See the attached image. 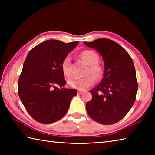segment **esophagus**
Segmentation results:
<instances>
[{"instance_id":"esophagus-1","label":"esophagus","mask_w":155,"mask_h":155,"mask_svg":"<svg viewBox=\"0 0 155 155\" xmlns=\"http://www.w3.org/2000/svg\"><path fill=\"white\" fill-rule=\"evenodd\" d=\"M82 93H83V91H77V94H81Z\"/></svg>"}]
</instances>
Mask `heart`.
Returning <instances> with one entry per match:
<instances>
[{"instance_id": "1", "label": "heart", "mask_w": 155, "mask_h": 155, "mask_svg": "<svg viewBox=\"0 0 155 155\" xmlns=\"http://www.w3.org/2000/svg\"><path fill=\"white\" fill-rule=\"evenodd\" d=\"M81 57L84 61L89 65L88 73H91L96 78H99L103 73V70L101 66L98 64V54L93 51H84L82 52ZM61 68L63 74L67 77H70L72 74L71 69V58L70 56H67L61 63ZM94 83V78L92 75H88L85 77H72L68 81V84L72 87L79 91H83L91 87Z\"/></svg>"}]
</instances>
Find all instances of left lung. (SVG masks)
Segmentation results:
<instances>
[{
  "instance_id": "left-lung-1",
  "label": "left lung",
  "mask_w": 155,
  "mask_h": 155,
  "mask_svg": "<svg viewBox=\"0 0 155 155\" xmlns=\"http://www.w3.org/2000/svg\"><path fill=\"white\" fill-rule=\"evenodd\" d=\"M84 44L101 55L104 66L101 83L90 91L93 97L86 104L87 113L101 124L116 123L126 116L135 101L138 83L133 59L110 39L98 38Z\"/></svg>"
}]
</instances>
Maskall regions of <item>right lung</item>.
I'll use <instances>...</instances> for the list:
<instances>
[{
    "label": "right lung",
    "mask_w": 155,
    "mask_h": 155,
    "mask_svg": "<svg viewBox=\"0 0 155 155\" xmlns=\"http://www.w3.org/2000/svg\"><path fill=\"white\" fill-rule=\"evenodd\" d=\"M78 43L46 41L32 48L25 59L18 81V95L28 114L39 123L61 119L77 95L75 89L64 87L61 63Z\"/></svg>",
    "instance_id": "right-lung-1"
}]
</instances>
